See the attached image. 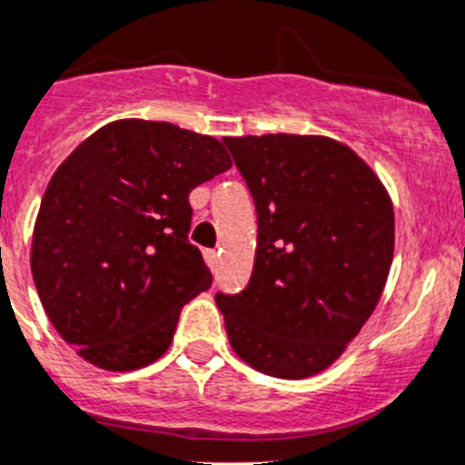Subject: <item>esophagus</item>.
Instances as JSON below:
<instances>
[{"mask_svg":"<svg viewBox=\"0 0 465 465\" xmlns=\"http://www.w3.org/2000/svg\"><path fill=\"white\" fill-rule=\"evenodd\" d=\"M218 257H220V252H215V250H206V252H203V259H206V263L211 268L218 266Z\"/></svg>","mask_w":465,"mask_h":465,"instance_id":"esophagus-1","label":"esophagus"}]
</instances>
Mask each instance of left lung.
<instances>
[{
	"instance_id": "8db88e82",
	"label": "left lung",
	"mask_w": 465,
	"mask_h": 465,
	"mask_svg": "<svg viewBox=\"0 0 465 465\" xmlns=\"http://www.w3.org/2000/svg\"><path fill=\"white\" fill-rule=\"evenodd\" d=\"M223 142L259 224L247 286L215 293L229 344L268 376L319 374L379 305L394 254L392 202L370 164L331 137Z\"/></svg>"
}]
</instances>
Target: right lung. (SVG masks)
Masks as SVG:
<instances>
[{"label":"right lung","mask_w":465,"mask_h":465,"mask_svg":"<svg viewBox=\"0 0 465 465\" xmlns=\"http://www.w3.org/2000/svg\"><path fill=\"white\" fill-rule=\"evenodd\" d=\"M229 167L215 137L142 119L103 125L59 164L34 224L32 275L86 362L133 371L169 349L183 305L213 282L188 241V194Z\"/></svg>","instance_id":"1"}]
</instances>
